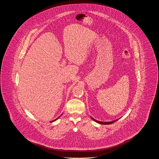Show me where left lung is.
Wrapping results in <instances>:
<instances>
[{
    "mask_svg": "<svg viewBox=\"0 0 159 159\" xmlns=\"http://www.w3.org/2000/svg\"><path fill=\"white\" fill-rule=\"evenodd\" d=\"M91 118H92V119L93 121H96V122L98 123H99V124H102V125H110V124L113 123H114L115 121H116L117 120H114V121H110V122H102V121H98V120H96L95 119H93L92 117H91Z\"/></svg>",
    "mask_w": 159,
    "mask_h": 159,
    "instance_id": "1",
    "label": "left lung"
}]
</instances>
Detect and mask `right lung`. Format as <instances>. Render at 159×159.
<instances>
[{"label": "right lung", "instance_id": "obj_1", "mask_svg": "<svg viewBox=\"0 0 159 159\" xmlns=\"http://www.w3.org/2000/svg\"><path fill=\"white\" fill-rule=\"evenodd\" d=\"M59 117H58V118H57V119H55V120H53V121H55V120H57V119H58V118H59Z\"/></svg>", "mask_w": 159, "mask_h": 159}]
</instances>
